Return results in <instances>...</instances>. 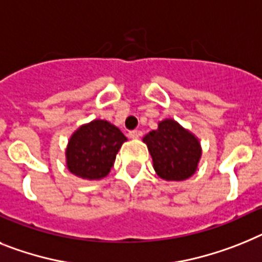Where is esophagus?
<instances>
[{
  "label": "esophagus",
  "mask_w": 262,
  "mask_h": 262,
  "mask_svg": "<svg viewBox=\"0 0 262 262\" xmlns=\"http://www.w3.org/2000/svg\"><path fill=\"white\" fill-rule=\"evenodd\" d=\"M127 136H129L130 138H137L138 136H140V133H138L137 130H130L129 133H127Z\"/></svg>",
  "instance_id": "34e87169"
}]
</instances>
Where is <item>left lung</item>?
Returning <instances> with one entry per match:
<instances>
[{
  "label": "left lung",
  "mask_w": 262,
  "mask_h": 262,
  "mask_svg": "<svg viewBox=\"0 0 262 262\" xmlns=\"http://www.w3.org/2000/svg\"><path fill=\"white\" fill-rule=\"evenodd\" d=\"M153 158L155 170L166 181H184L194 174L201 146L194 135L174 120H164L158 129L144 137Z\"/></svg>",
  "instance_id": "obj_1"
}]
</instances>
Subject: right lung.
Instances as JSON below:
<instances>
[{
    "mask_svg": "<svg viewBox=\"0 0 262 262\" xmlns=\"http://www.w3.org/2000/svg\"><path fill=\"white\" fill-rule=\"evenodd\" d=\"M126 137L105 120H94L77 129L67 148V166L83 180H101L113 166Z\"/></svg>",
    "mask_w": 262,
    "mask_h": 262,
    "instance_id": "obj_1",
    "label": "right lung"
}]
</instances>
